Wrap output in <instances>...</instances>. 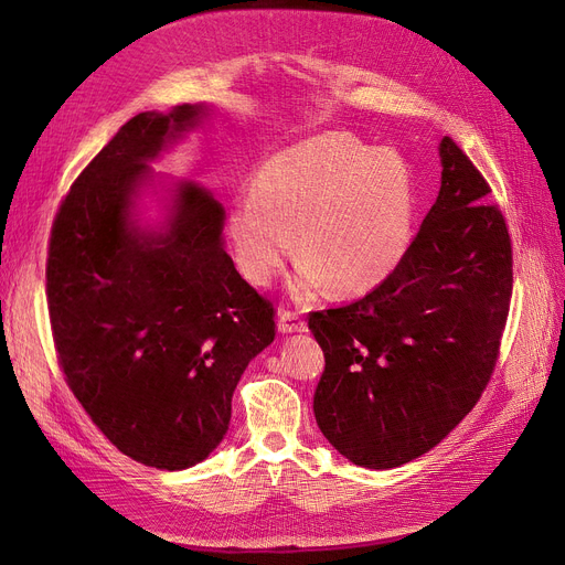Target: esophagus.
<instances>
[{"mask_svg":"<svg viewBox=\"0 0 565 565\" xmlns=\"http://www.w3.org/2000/svg\"><path fill=\"white\" fill-rule=\"evenodd\" d=\"M277 328H279V332H284V335H288V332H305L307 321L298 315V311L281 309L279 319H277Z\"/></svg>","mask_w":565,"mask_h":565,"instance_id":"34e87169","label":"esophagus"}]
</instances>
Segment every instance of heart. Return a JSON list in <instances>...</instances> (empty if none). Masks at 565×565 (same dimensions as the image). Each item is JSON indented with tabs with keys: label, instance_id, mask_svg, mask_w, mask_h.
<instances>
[{
	"label": "heart",
	"instance_id": "heart-1",
	"mask_svg": "<svg viewBox=\"0 0 565 565\" xmlns=\"http://www.w3.org/2000/svg\"><path fill=\"white\" fill-rule=\"evenodd\" d=\"M416 193L409 167L393 151L330 132L269 156L250 195L230 206L227 242L242 275L267 286L294 254V286L311 296L332 281L363 296L398 269L414 242Z\"/></svg>",
	"mask_w": 565,
	"mask_h": 565
}]
</instances>
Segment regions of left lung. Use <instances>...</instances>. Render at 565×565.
Masks as SVG:
<instances>
[{
    "instance_id": "obj_1",
    "label": "left lung",
    "mask_w": 565,
    "mask_h": 565,
    "mask_svg": "<svg viewBox=\"0 0 565 565\" xmlns=\"http://www.w3.org/2000/svg\"><path fill=\"white\" fill-rule=\"evenodd\" d=\"M405 263L356 302L311 311L326 370L315 416L351 463L386 470L440 445L484 393L508 323L512 239L451 137Z\"/></svg>"
}]
</instances>
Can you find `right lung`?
<instances>
[{
	"label": "right lung",
	"mask_w": 565,
	"mask_h": 565,
	"mask_svg": "<svg viewBox=\"0 0 565 565\" xmlns=\"http://www.w3.org/2000/svg\"><path fill=\"white\" fill-rule=\"evenodd\" d=\"M204 104L137 114L62 200L49 239L46 296L65 382L125 456L191 468L227 433L248 361L275 340V305L223 248V206L181 181L167 225L132 221L146 162L195 128Z\"/></svg>",
	"instance_id": "1"
}]
</instances>
